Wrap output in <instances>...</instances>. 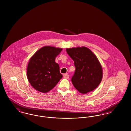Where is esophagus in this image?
<instances>
[{
    "label": "esophagus",
    "instance_id": "34e87169",
    "mask_svg": "<svg viewBox=\"0 0 131 131\" xmlns=\"http://www.w3.org/2000/svg\"><path fill=\"white\" fill-rule=\"evenodd\" d=\"M63 77H64V78H66V79H68L69 77V75L68 74H64L63 75Z\"/></svg>",
    "mask_w": 131,
    "mask_h": 131
}]
</instances>
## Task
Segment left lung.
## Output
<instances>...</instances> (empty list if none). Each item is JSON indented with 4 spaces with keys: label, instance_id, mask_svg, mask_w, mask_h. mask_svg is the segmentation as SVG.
I'll list each match as a JSON object with an SVG mask.
<instances>
[{
    "label": "left lung",
    "instance_id": "obj_1",
    "mask_svg": "<svg viewBox=\"0 0 131 131\" xmlns=\"http://www.w3.org/2000/svg\"><path fill=\"white\" fill-rule=\"evenodd\" d=\"M74 61L75 70L71 78L75 88L85 94L95 90L102 79V67L96 56L85 47L67 48Z\"/></svg>",
    "mask_w": 131,
    "mask_h": 131
}]
</instances>
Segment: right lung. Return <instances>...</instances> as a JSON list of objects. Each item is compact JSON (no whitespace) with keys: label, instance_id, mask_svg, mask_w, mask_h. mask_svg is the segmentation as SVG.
Masks as SVG:
<instances>
[{"label":"right lung","instance_id":"add662e5","mask_svg":"<svg viewBox=\"0 0 131 131\" xmlns=\"http://www.w3.org/2000/svg\"><path fill=\"white\" fill-rule=\"evenodd\" d=\"M62 48L50 46L42 47L31 58L27 75L29 82L35 89L46 93L52 90L62 79L59 65L55 58Z\"/></svg>","mask_w":131,"mask_h":131}]
</instances>
